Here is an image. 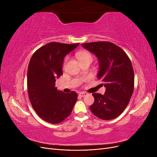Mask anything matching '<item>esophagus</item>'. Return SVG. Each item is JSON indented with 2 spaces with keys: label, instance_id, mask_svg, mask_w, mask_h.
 Masks as SVG:
<instances>
[{
  "label": "esophagus",
  "instance_id": "esophagus-1",
  "mask_svg": "<svg viewBox=\"0 0 157 157\" xmlns=\"http://www.w3.org/2000/svg\"><path fill=\"white\" fill-rule=\"evenodd\" d=\"M87 94H88L86 92H79V96H81V97L86 96H87Z\"/></svg>",
  "mask_w": 157,
  "mask_h": 157
}]
</instances>
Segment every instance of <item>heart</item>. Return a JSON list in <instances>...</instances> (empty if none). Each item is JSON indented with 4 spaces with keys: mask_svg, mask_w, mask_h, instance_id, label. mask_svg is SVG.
I'll list each match as a JSON object with an SVG mask.
<instances>
[{
    "mask_svg": "<svg viewBox=\"0 0 157 157\" xmlns=\"http://www.w3.org/2000/svg\"><path fill=\"white\" fill-rule=\"evenodd\" d=\"M77 58H78V59L81 61V62H84V61H92V60H93V56H92V54L90 53L89 52H86V51L80 52L77 53ZM67 61V59H65L64 63H63V67H65Z\"/></svg>",
    "mask_w": 157,
    "mask_h": 157,
    "instance_id": "obj_1",
    "label": "heart"
}]
</instances>
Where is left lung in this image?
<instances>
[{
    "instance_id": "left-lung-1",
    "label": "left lung",
    "mask_w": 157,
    "mask_h": 157,
    "mask_svg": "<svg viewBox=\"0 0 157 157\" xmlns=\"http://www.w3.org/2000/svg\"><path fill=\"white\" fill-rule=\"evenodd\" d=\"M84 48L98 57L105 94L94 93V102L90 107L95 116L102 120H112L124 111L134 88V73L129 57L119 46L108 41L84 43Z\"/></svg>"
}]
</instances>
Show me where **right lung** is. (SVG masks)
Instances as JSON below:
<instances>
[{
  "label": "right lung",
  "instance_id": "right-lung-1",
  "mask_svg": "<svg viewBox=\"0 0 157 157\" xmlns=\"http://www.w3.org/2000/svg\"><path fill=\"white\" fill-rule=\"evenodd\" d=\"M52 42L38 49L27 69V92L31 105L44 121L58 124L68 117L77 100V92L58 91L56 79L62 72L64 57L78 46Z\"/></svg>",
  "mask_w": 157,
  "mask_h": 157
}]
</instances>
